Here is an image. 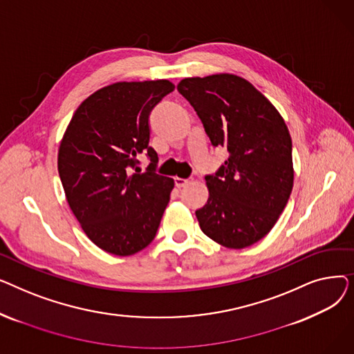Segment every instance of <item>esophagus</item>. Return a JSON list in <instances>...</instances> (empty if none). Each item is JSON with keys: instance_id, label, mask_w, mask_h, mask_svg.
I'll return each mask as SVG.
<instances>
[{"instance_id": "obj_1", "label": "esophagus", "mask_w": 354, "mask_h": 354, "mask_svg": "<svg viewBox=\"0 0 354 354\" xmlns=\"http://www.w3.org/2000/svg\"><path fill=\"white\" fill-rule=\"evenodd\" d=\"M189 182H191L189 179H183V178H175V185H176V188H183V187H187V185H188Z\"/></svg>"}]
</instances>
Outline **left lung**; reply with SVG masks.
I'll return each instance as SVG.
<instances>
[{"label": "left lung", "instance_id": "obj_1", "mask_svg": "<svg viewBox=\"0 0 354 354\" xmlns=\"http://www.w3.org/2000/svg\"><path fill=\"white\" fill-rule=\"evenodd\" d=\"M189 102L214 147L230 156L205 180L209 198L198 209L202 232L228 248L264 238L284 211L292 189V143L270 100L234 74L183 79Z\"/></svg>", "mask_w": 354, "mask_h": 354}]
</instances>
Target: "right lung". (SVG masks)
<instances>
[{
  "label": "right lung",
  "instance_id": "add662e5",
  "mask_svg": "<svg viewBox=\"0 0 354 354\" xmlns=\"http://www.w3.org/2000/svg\"><path fill=\"white\" fill-rule=\"evenodd\" d=\"M175 90L167 80L115 83L87 97L59 149V175L86 235L106 252L133 255L152 243L174 179L156 174L151 139L155 106ZM151 163L145 173L136 156Z\"/></svg>",
  "mask_w": 354,
  "mask_h": 354
}]
</instances>
